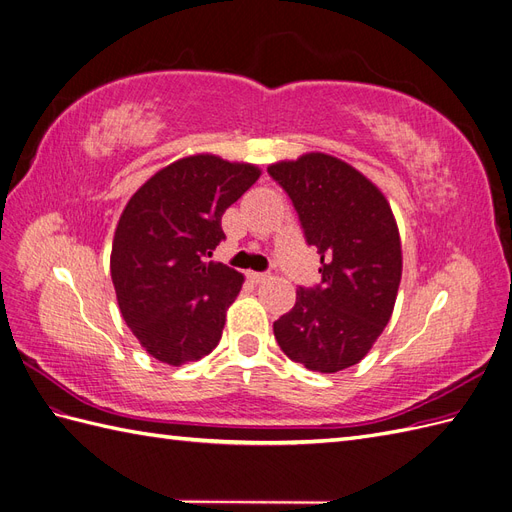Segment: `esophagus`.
Here are the masks:
<instances>
[{
    "label": "esophagus",
    "instance_id": "esophagus-1",
    "mask_svg": "<svg viewBox=\"0 0 512 512\" xmlns=\"http://www.w3.org/2000/svg\"><path fill=\"white\" fill-rule=\"evenodd\" d=\"M247 280L254 282V284H262V282H267V280H269V273H258V271H250V273H247Z\"/></svg>",
    "mask_w": 512,
    "mask_h": 512
}]
</instances>
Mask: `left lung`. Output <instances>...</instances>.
<instances>
[{
  "label": "left lung",
  "mask_w": 512,
  "mask_h": 512,
  "mask_svg": "<svg viewBox=\"0 0 512 512\" xmlns=\"http://www.w3.org/2000/svg\"><path fill=\"white\" fill-rule=\"evenodd\" d=\"M290 196L307 245L320 254V284L273 322L290 361L320 374L359 363L391 320L401 243L382 192L346 162L307 153L267 168Z\"/></svg>",
  "instance_id": "1"
}]
</instances>
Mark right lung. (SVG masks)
I'll use <instances>...</instances> for the list:
<instances>
[{
  "instance_id": "obj_1",
  "label": "right lung",
  "mask_w": 512,
  "mask_h": 512,
  "mask_svg": "<svg viewBox=\"0 0 512 512\" xmlns=\"http://www.w3.org/2000/svg\"><path fill=\"white\" fill-rule=\"evenodd\" d=\"M258 177L252 164L183 158L153 175L123 209L111 277L123 320L153 359L179 367L220 344L243 275L209 258L226 239L224 211Z\"/></svg>"
}]
</instances>
